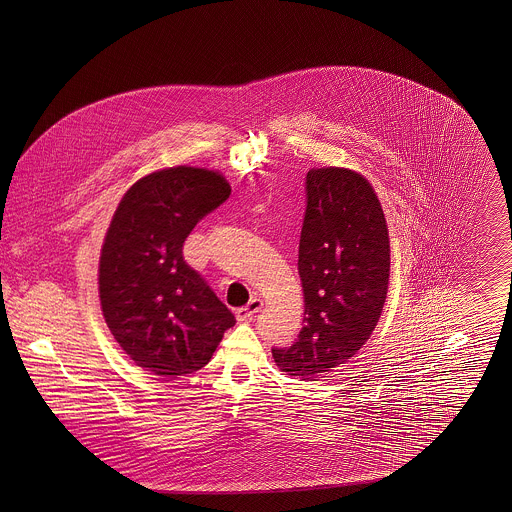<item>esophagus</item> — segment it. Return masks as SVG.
<instances>
[{"label":"esophagus","instance_id":"34e87169","mask_svg":"<svg viewBox=\"0 0 512 512\" xmlns=\"http://www.w3.org/2000/svg\"><path fill=\"white\" fill-rule=\"evenodd\" d=\"M261 309H263V301H261L259 297H255V299H251L245 307L236 311V318H238L240 322H244V320H251V318L255 317Z\"/></svg>","mask_w":512,"mask_h":512}]
</instances>
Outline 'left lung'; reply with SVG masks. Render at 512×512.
I'll use <instances>...</instances> for the list:
<instances>
[{
	"label": "left lung",
	"instance_id": "left-lung-1",
	"mask_svg": "<svg viewBox=\"0 0 512 512\" xmlns=\"http://www.w3.org/2000/svg\"><path fill=\"white\" fill-rule=\"evenodd\" d=\"M305 194L297 261L305 324L272 357L290 376L311 380L347 363L376 328L390 282V236L378 195L359 172L311 169Z\"/></svg>",
	"mask_w": 512,
	"mask_h": 512
}]
</instances>
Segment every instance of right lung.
Masks as SVG:
<instances>
[{
    "label": "right lung",
    "mask_w": 512,
    "mask_h": 512,
    "mask_svg": "<svg viewBox=\"0 0 512 512\" xmlns=\"http://www.w3.org/2000/svg\"><path fill=\"white\" fill-rule=\"evenodd\" d=\"M230 195L224 176L174 167L140 178L121 199L99 257V301L124 353L155 376L211 361L232 311L184 261L195 224Z\"/></svg>",
    "instance_id": "right-lung-1"
}]
</instances>
